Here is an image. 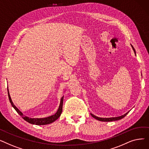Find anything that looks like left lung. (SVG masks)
I'll return each instance as SVG.
<instances>
[{
	"label": "left lung",
	"mask_w": 149,
	"mask_h": 149,
	"mask_svg": "<svg viewBox=\"0 0 149 149\" xmlns=\"http://www.w3.org/2000/svg\"><path fill=\"white\" fill-rule=\"evenodd\" d=\"M132 47L133 49H134V52H135V54H136V52H135V49H134V46H133L132 45ZM128 113H129V112H128L127 113H125L124 115H122V116H118V117H114V118H100V117L96 116L93 115V114H92V113H91V115H92V116L93 117V118H95L96 120H98V121L108 122V121H116V120H121V119L123 118L124 116H126V115H127Z\"/></svg>",
	"instance_id": "1"
}]
</instances>
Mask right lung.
I'll use <instances>...</instances> for the list:
<instances>
[{"label":"right lung","instance_id":"obj_1","mask_svg":"<svg viewBox=\"0 0 149 149\" xmlns=\"http://www.w3.org/2000/svg\"><path fill=\"white\" fill-rule=\"evenodd\" d=\"M8 97H9V100L10 103L12 105V106L14 108V109L16 112L19 114V115H20L22 118H23V120H25L26 121L28 122L29 123L33 124H36V125H46V124H48L50 123H53L54 121H56L57 119H58L61 112H62V109H63V97H62L61 98V101H60V104L59 106V107L58 109L57 112L55 113L53 115H51L50 116L47 117V118H29L28 116H24L23 115V113L19 110V109L14 106V104H13V101L11 99L10 93H9V91H8Z\"/></svg>","mask_w":149,"mask_h":149}]
</instances>
